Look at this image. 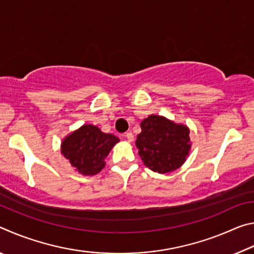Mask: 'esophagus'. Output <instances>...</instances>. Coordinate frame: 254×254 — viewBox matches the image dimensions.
I'll list each match as a JSON object with an SVG mask.
<instances>
[{
    "instance_id": "34e87169",
    "label": "esophagus",
    "mask_w": 254,
    "mask_h": 254,
    "mask_svg": "<svg viewBox=\"0 0 254 254\" xmlns=\"http://www.w3.org/2000/svg\"><path fill=\"white\" fill-rule=\"evenodd\" d=\"M127 137V140L128 141V142H132L133 140H134V135H133V133L132 132H127V133H126V135H124Z\"/></svg>"
}]
</instances>
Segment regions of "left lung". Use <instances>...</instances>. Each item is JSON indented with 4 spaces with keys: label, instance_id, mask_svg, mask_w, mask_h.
<instances>
[{
    "label": "left lung",
    "instance_id": "obj_1",
    "mask_svg": "<svg viewBox=\"0 0 254 254\" xmlns=\"http://www.w3.org/2000/svg\"><path fill=\"white\" fill-rule=\"evenodd\" d=\"M140 127L141 133L136 136L135 145L149 169L167 174L186 161L191 145L186 126L159 115H150Z\"/></svg>",
    "mask_w": 254,
    "mask_h": 254
}]
</instances>
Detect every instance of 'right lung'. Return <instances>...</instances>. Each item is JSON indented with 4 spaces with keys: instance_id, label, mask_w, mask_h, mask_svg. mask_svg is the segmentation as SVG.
Segmentation results:
<instances>
[{
    "instance_id": "right-lung-1",
    "label": "right lung",
    "mask_w": 254,
    "mask_h": 254,
    "mask_svg": "<svg viewBox=\"0 0 254 254\" xmlns=\"http://www.w3.org/2000/svg\"><path fill=\"white\" fill-rule=\"evenodd\" d=\"M119 141L95 126L84 124L63 140L62 153L79 174L94 176L104 168L105 158Z\"/></svg>"
}]
</instances>
